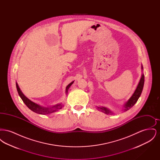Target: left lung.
Segmentation results:
<instances>
[{
  "mask_svg": "<svg viewBox=\"0 0 160 160\" xmlns=\"http://www.w3.org/2000/svg\"><path fill=\"white\" fill-rule=\"evenodd\" d=\"M142 69H143V67H142ZM144 82H145V76H144V74H143L134 93H133L132 97L129 98V100L127 102V103L124 106V107H125L124 111L125 112L128 110L137 102V100L139 98V97L142 93V92L143 91V86H144ZM97 108L99 110H101V112L105 113L106 114H109L110 113H112L106 107H97Z\"/></svg>",
  "mask_w": 160,
  "mask_h": 160,
  "instance_id": "left-lung-1",
  "label": "left lung"
}]
</instances>
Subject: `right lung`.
<instances>
[{
    "label": "right lung",
    "instance_id": "obj_1",
    "mask_svg": "<svg viewBox=\"0 0 160 160\" xmlns=\"http://www.w3.org/2000/svg\"><path fill=\"white\" fill-rule=\"evenodd\" d=\"M74 82H71V83L69 84L67 86L66 88V93L68 92V90L69 88L71 86V84L73 83ZM16 87H17V92L18 93V95H20V98L23 100L24 103L27 106V107L31 109L32 111H33L35 113H37L38 114H48V113H51L56 112V110H60L62 107H63V104H56L54 106L52 107H42L38 105L37 104H35V102L31 101V100L28 99L27 97H26L22 91H20V89L19 88L18 86L17 83H16Z\"/></svg>",
    "mask_w": 160,
    "mask_h": 160
}]
</instances>
